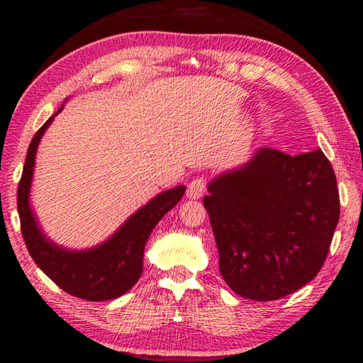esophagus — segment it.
I'll return each instance as SVG.
<instances>
[{
    "label": "esophagus",
    "mask_w": 363,
    "mask_h": 363,
    "mask_svg": "<svg viewBox=\"0 0 363 363\" xmlns=\"http://www.w3.org/2000/svg\"><path fill=\"white\" fill-rule=\"evenodd\" d=\"M206 192V179L205 177H195L189 182V187H187V196L192 200L196 199H201V196L205 195Z\"/></svg>",
    "instance_id": "esophagus-1"
}]
</instances>
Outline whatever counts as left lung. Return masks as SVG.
<instances>
[{
    "mask_svg": "<svg viewBox=\"0 0 363 363\" xmlns=\"http://www.w3.org/2000/svg\"><path fill=\"white\" fill-rule=\"evenodd\" d=\"M210 214L225 284L247 299L274 301L315 277L340 219L333 167L317 149L288 155L257 150L213 179Z\"/></svg>",
    "mask_w": 363,
    "mask_h": 363,
    "instance_id": "left-lung-1",
    "label": "left lung"
}]
</instances>
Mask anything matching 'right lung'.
Here are the masks:
<instances>
[{
  "label": "right lung",
  "mask_w": 363,
  "mask_h": 363,
  "mask_svg": "<svg viewBox=\"0 0 363 363\" xmlns=\"http://www.w3.org/2000/svg\"><path fill=\"white\" fill-rule=\"evenodd\" d=\"M62 107L59 108V112ZM57 112V113H59ZM43 125L28 145L26 164L17 189V210L23 242L32 259L59 288L72 296L88 301L115 299L130 291L143 274L144 248L153 227L177 205L186 187L164 190L144 205L116 230L107 242L84 251L65 250L41 232L30 208L35 155L43 134L54 116Z\"/></svg>",
  "instance_id": "1"
}]
</instances>
